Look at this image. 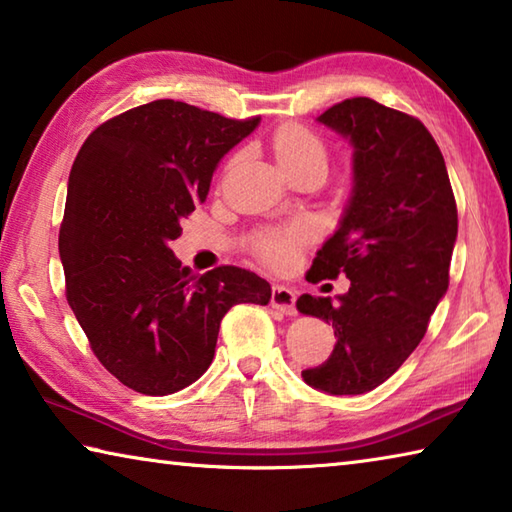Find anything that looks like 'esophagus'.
Segmentation results:
<instances>
[{"label": "esophagus", "mask_w": 512, "mask_h": 512, "mask_svg": "<svg viewBox=\"0 0 512 512\" xmlns=\"http://www.w3.org/2000/svg\"><path fill=\"white\" fill-rule=\"evenodd\" d=\"M271 305L277 311H282V314L296 316V293L287 287H282V284H275L271 291Z\"/></svg>", "instance_id": "obj_1"}]
</instances>
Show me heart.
<instances>
[{"instance_id":"b5f03b06","label":"heart","mask_w":512,"mask_h":512,"mask_svg":"<svg viewBox=\"0 0 512 512\" xmlns=\"http://www.w3.org/2000/svg\"><path fill=\"white\" fill-rule=\"evenodd\" d=\"M273 153L282 169L296 167L305 162H325V146L316 133L300 124H284L273 135ZM311 235L309 225H296V228L284 232H268L257 239V253L268 264L287 266L296 257V248L300 241Z\"/></svg>"}]
</instances>
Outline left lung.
I'll return each instance as SVG.
<instances>
[{"label": "left lung", "mask_w": 512, "mask_h": 512, "mask_svg": "<svg viewBox=\"0 0 512 512\" xmlns=\"http://www.w3.org/2000/svg\"><path fill=\"white\" fill-rule=\"evenodd\" d=\"M318 121L352 144V196L307 280L345 273L350 289L339 302L298 298L300 314L332 323L336 336L329 359L302 379L329 395H361L409 359L447 293L456 201L443 153L420 119L354 97Z\"/></svg>", "instance_id": "left-lung-1"}]
</instances>
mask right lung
<instances>
[{
  "label": "right lung",
  "instance_id": "obj_1",
  "mask_svg": "<svg viewBox=\"0 0 512 512\" xmlns=\"http://www.w3.org/2000/svg\"><path fill=\"white\" fill-rule=\"evenodd\" d=\"M257 124L158 99L108 119L76 155L58 235L67 302L103 368L137 393L194 384L228 309L271 300V284L246 268L194 275L169 248L223 155Z\"/></svg>",
  "mask_w": 512,
  "mask_h": 512
}]
</instances>
